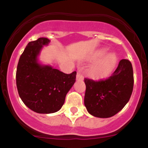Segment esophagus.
Returning <instances> with one entry per match:
<instances>
[{"label": "esophagus", "mask_w": 148, "mask_h": 148, "mask_svg": "<svg viewBox=\"0 0 148 148\" xmlns=\"http://www.w3.org/2000/svg\"><path fill=\"white\" fill-rule=\"evenodd\" d=\"M76 79L77 80H82L83 79V75L80 72H78L76 75Z\"/></svg>", "instance_id": "34e87169"}]
</instances>
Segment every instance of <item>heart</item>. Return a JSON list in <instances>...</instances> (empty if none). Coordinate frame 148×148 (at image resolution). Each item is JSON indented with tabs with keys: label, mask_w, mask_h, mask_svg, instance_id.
Instances as JSON below:
<instances>
[{
	"label": "heart",
	"mask_w": 148,
	"mask_h": 148,
	"mask_svg": "<svg viewBox=\"0 0 148 148\" xmlns=\"http://www.w3.org/2000/svg\"><path fill=\"white\" fill-rule=\"evenodd\" d=\"M106 52H107V49H98L90 56V61H95V60L99 59L105 54ZM116 61H117V57H116V54L109 53L90 67V71H89L90 76L95 78L106 77L110 73L111 70H113V68L116 64Z\"/></svg>",
	"instance_id": "obj_1"
}]
</instances>
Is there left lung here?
I'll list each match as a JSON object with an SVG mask.
<instances>
[{
	"mask_svg": "<svg viewBox=\"0 0 148 148\" xmlns=\"http://www.w3.org/2000/svg\"><path fill=\"white\" fill-rule=\"evenodd\" d=\"M84 105L92 116L109 118L123 109L133 89V71L130 61L122 59L111 76L94 81L84 78Z\"/></svg>",
	"mask_w": 148,
	"mask_h": 148,
	"instance_id": "8db88e82",
	"label": "left lung"
}]
</instances>
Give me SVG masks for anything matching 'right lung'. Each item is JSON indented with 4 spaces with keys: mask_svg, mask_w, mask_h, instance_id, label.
Masks as SVG:
<instances>
[{
    "mask_svg": "<svg viewBox=\"0 0 148 148\" xmlns=\"http://www.w3.org/2000/svg\"><path fill=\"white\" fill-rule=\"evenodd\" d=\"M49 43L47 38L29 42L19 58L16 72L17 88L23 102L35 113L43 114L61 109L76 78L75 71L66 74L38 62L43 46Z\"/></svg>",
    "mask_w": 148,
    "mask_h": 148,
    "instance_id": "1",
    "label": "right lung"
}]
</instances>
